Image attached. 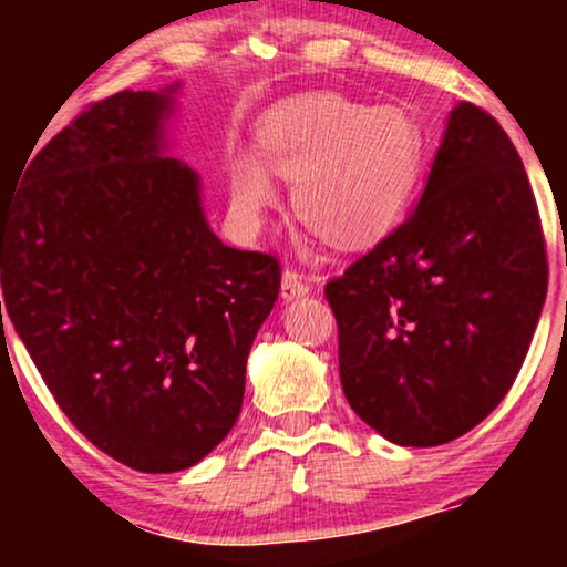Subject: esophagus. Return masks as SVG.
I'll return each instance as SVG.
<instances>
[{"mask_svg":"<svg viewBox=\"0 0 567 567\" xmlns=\"http://www.w3.org/2000/svg\"><path fill=\"white\" fill-rule=\"evenodd\" d=\"M311 292V282L309 277L301 275L296 269H285L282 275V298L285 301H292V298H303Z\"/></svg>","mask_w":567,"mask_h":567,"instance_id":"obj_1","label":"esophagus"}]
</instances>
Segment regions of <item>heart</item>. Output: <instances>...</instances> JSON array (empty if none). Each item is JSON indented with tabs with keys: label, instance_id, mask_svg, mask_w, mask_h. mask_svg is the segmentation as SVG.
I'll return each mask as SVG.
<instances>
[{
	"label": "heart",
	"instance_id": "1",
	"mask_svg": "<svg viewBox=\"0 0 567 567\" xmlns=\"http://www.w3.org/2000/svg\"><path fill=\"white\" fill-rule=\"evenodd\" d=\"M256 152L229 159L231 216L261 229L277 199L275 169L292 178V210L330 245L368 247L394 229L421 173V133L396 106L336 93L277 103L258 127Z\"/></svg>",
	"mask_w": 567,
	"mask_h": 567
}]
</instances>
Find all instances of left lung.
<instances>
[{"label":"left lung","instance_id":"1","mask_svg":"<svg viewBox=\"0 0 567 567\" xmlns=\"http://www.w3.org/2000/svg\"><path fill=\"white\" fill-rule=\"evenodd\" d=\"M546 277L517 148L485 109L458 103L419 207L324 285L351 410L396 445L470 432L523 368Z\"/></svg>","mask_w":567,"mask_h":567}]
</instances>
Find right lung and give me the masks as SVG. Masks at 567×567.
Returning a JSON list of instances; mask_svg holds the SVG:
<instances>
[{
  "label": "right lung",
  "mask_w": 567,
  "mask_h": 567,
  "mask_svg": "<svg viewBox=\"0 0 567 567\" xmlns=\"http://www.w3.org/2000/svg\"><path fill=\"white\" fill-rule=\"evenodd\" d=\"M175 87L84 109L0 205V324L4 303L71 424L146 474L188 470L237 424L282 277L220 243L199 175L162 157Z\"/></svg>",
  "instance_id": "add662e5"
}]
</instances>
